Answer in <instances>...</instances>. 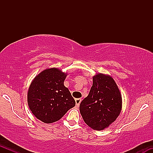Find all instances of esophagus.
Listing matches in <instances>:
<instances>
[{"instance_id":"esophagus-1","label":"esophagus","mask_w":153,"mask_h":153,"mask_svg":"<svg viewBox=\"0 0 153 153\" xmlns=\"http://www.w3.org/2000/svg\"><path fill=\"white\" fill-rule=\"evenodd\" d=\"M80 102H81V99H75V104H76L77 107L79 106Z\"/></svg>"}]
</instances>
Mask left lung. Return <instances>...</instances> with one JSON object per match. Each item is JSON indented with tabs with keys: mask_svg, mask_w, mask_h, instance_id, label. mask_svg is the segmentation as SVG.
Returning <instances> with one entry per match:
<instances>
[{
	"mask_svg": "<svg viewBox=\"0 0 153 153\" xmlns=\"http://www.w3.org/2000/svg\"><path fill=\"white\" fill-rule=\"evenodd\" d=\"M122 108V94L114 78L103 73L93 76L89 94L80 104L85 124L94 130H103L117 119Z\"/></svg>",
	"mask_w": 153,
	"mask_h": 153,
	"instance_id": "1",
	"label": "left lung"
}]
</instances>
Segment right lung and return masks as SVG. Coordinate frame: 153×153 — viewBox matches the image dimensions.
Instances as JSON below:
<instances>
[{
  "label": "right lung",
  "instance_id": "obj_1",
  "mask_svg": "<svg viewBox=\"0 0 153 153\" xmlns=\"http://www.w3.org/2000/svg\"><path fill=\"white\" fill-rule=\"evenodd\" d=\"M67 75L59 68H51L33 79L27 92V102L39 120L47 124L55 122L75 106L71 92L64 85Z\"/></svg>",
  "mask_w": 153,
  "mask_h": 153
}]
</instances>
